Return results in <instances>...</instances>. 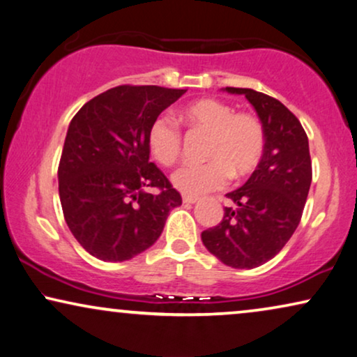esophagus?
Instances as JSON below:
<instances>
[{"label": "esophagus", "instance_id": "obj_1", "mask_svg": "<svg viewBox=\"0 0 357 357\" xmlns=\"http://www.w3.org/2000/svg\"><path fill=\"white\" fill-rule=\"evenodd\" d=\"M183 202L184 204H196L197 202V197L196 196H184L183 197Z\"/></svg>", "mask_w": 357, "mask_h": 357}]
</instances>
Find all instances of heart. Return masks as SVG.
Segmentation results:
<instances>
[{"instance_id": "1", "label": "heart", "mask_w": 357, "mask_h": 357, "mask_svg": "<svg viewBox=\"0 0 357 357\" xmlns=\"http://www.w3.org/2000/svg\"><path fill=\"white\" fill-rule=\"evenodd\" d=\"M189 129L208 134L204 146L206 163L184 165L174 171L173 186L188 196L215 191L225 186L228 176L243 178L258 168L266 149L263 122L251 112H235L220 99L204 98L179 109ZM150 153L163 166L181 156L183 137L178 126L165 116L150 123L146 134Z\"/></svg>"}]
</instances>
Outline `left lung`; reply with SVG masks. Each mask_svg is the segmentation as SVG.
<instances>
[{"instance_id": "left-lung-1", "label": "left lung", "mask_w": 357, "mask_h": 357, "mask_svg": "<svg viewBox=\"0 0 357 357\" xmlns=\"http://www.w3.org/2000/svg\"><path fill=\"white\" fill-rule=\"evenodd\" d=\"M255 107L266 132L258 168L243 186L228 192L218 225L204 230L206 248L223 264L253 269L273 259L301 222L312 183L308 139L298 119L281 101L250 88H223Z\"/></svg>"}]
</instances>
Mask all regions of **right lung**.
Instances as JSON below:
<instances>
[{"label": "right lung", "instance_id": "obj_1", "mask_svg": "<svg viewBox=\"0 0 357 357\" xmlns=\"http://www.w3.org/2000/svg\"><path fill=\"white\" fill-rule=\"evenodd\" d=\"M186 89L116 86L71 119L59 166L65 222L94 258L127 261L149 250L181 196L150 163V123ZM150 187L160 192L151 195Z\"/></svg>", "mask_w": 357, "mask_h": 357}]
</instances>
